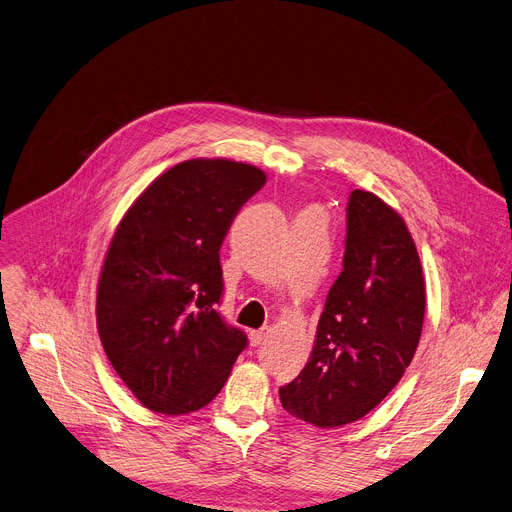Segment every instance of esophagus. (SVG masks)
Listing matches in <instances>:
<instances>
[{
    "label": "esophagus",
    "mask_w": 512,
    "mask_h": 512,
    "mask_svg": "<svg viewBox=\"0 0 512 512\" xmlns=\"http://www.w3.org/2000/svg\"><path fill=\"white\" fill-rule=\"evenodd\" d=\"M265 337H267V329L251 331V333H249V343H251L253 347H259V345L265 341Z\"/></svg>",
    "instance_id": "obj_1"
}]
</instances>
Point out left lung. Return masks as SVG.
<instances>
[{
  "label": "left lung",
  "mask_w": 512,
  "mask_h": 512,
  "mask_svg": "<svg viewBox=\"0 0 512 512\" xmlns=\"http://www.w3.org/2000/svg\"><path fill=\"white\" fill-rule=\"evenodd\" d=\"M425 302L421 259L402 216L376 194L353 190L343 271L324 302L308 363L280 388L282 406L318 429L359 421L404 376Z\"/></svg>",
  "instance_id": "8db88e82"
}]
</instances>
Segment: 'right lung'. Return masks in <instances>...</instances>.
Masks as SVG:
<instances>
[{"mask_svg":"<svg viewBox=\"0 0 512 512\" xmlns=\"http://www.w3.org/2000/svg\"><path fill=\"white\" fill-rule=\"evenodd\" d=\"M265 173L190 159L159 175L120 220L98 284V333L149 410L188 414L222 390L247 335L216 312L220 245Z\"/></svg>","mask_w":512,"mask_h":512,"instance_id":"obj_1","label":"right lung"}]
</instances>
